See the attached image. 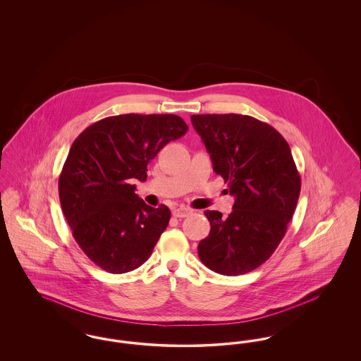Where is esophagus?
Instances as JSON below:
<instances>
[{
    "label": "esophagus",
    "instance_id": "1",
    "mask_svg": "<svg viewBox=\"0 0 361 361\" xmlns=\"http://www.w3.org/2000/svg\"><path fill=\"white\" fill-rule=\"evenodd\" d=\"M190 209L188 208H185V207H178V208H174L173 209V216H176V218H185V216H188L190 215Z\"/></svg>",
    "mask_w": 361,
    "mask_h": 361
}]
</instances>
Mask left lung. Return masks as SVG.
Listing matches in <instances>:
<instances>
[{
  "instance_id": "left-lung-1",
  "label": "left lung",
  "mask_w": 361,
  "mask_h": 361,
  "mask_svg": "<svg viewBox=\"0 0 361 361\" xmlns=\"http://www.w3.org/2000/svg\"><path fill=\"white\" fill-rule=\"evenodd\" d=\"M190 121L214 172L235 197L227 218L204 212L211 230L197 246L199 257L221 275L252 272L272 256L298 204L300 176L291 149L272 126L252 116L192 115Z\"/></svg>"
}]
</instances>
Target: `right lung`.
Returning a JSON list of instances; mask_svg holds the SVG:
<instances>
[{"label": "right lung", "mask_w": 361, "mask_h": 361, "mask_svg": "<svg viewBox=\"0 0 361 361\" xmlns=\"http://www.w3.org/2000/svg\"><path fill=\"white\" fill-rule=\"evenodd\" d=\"M188 126L177 115L127 114L105 118L73 142L59 176V200L74 240L109 274L137 269L153 253L171 211L147 206L134 180Z\"/></svg>", "instance_id": "1"}]
</instances>
